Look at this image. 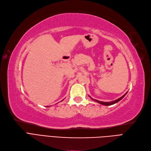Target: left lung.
I'll list each match as a JSON object with an SVG mask.
<instances>
[{
  "mask_svg": "<svg viewBox=\"0 0 151 151\" xmlns=\"http://www.w3.org/2000/svg\"><path fill=\"white\" fill-rule=\"evenodd\" d=\"M127 92H126L125 94H124V96H122L121 97H120V98H119L118 99H117V100H116V101H112V102H102V101H97V100H95V99H93L92 98H91H91L92 99V100H93L94 101H96L97 102H98V103H99V104H102V105H104V106H111V105H113V104H116V103H117V102H118L119 101H120L125 96L126 94H127Z\"/></svg>",
  "mask_w": 151,
  "mask_h": 151,
  "instance_id": "8db88e82",
  "label": "left lung"
}]
</instances>
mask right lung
Returning a JSON list of instances; mask_svg holds the SVG:
<instances>
[{
  "instance_id": "add662e5",
  "label": "right lung",
  "mask_w": 151,
  "mask_h": 151,
  "mask_svg": "<svg viewBox=\"0 0 151 151\" xmlns=\"http://www.w3.org/2000/svg\"><path fill=\"white\" fill-rule=\"evenodd\" d=\"M62 101H63V100H62ZM47 107H48V106H47Z\"/></svg>"
}]
</instances>
